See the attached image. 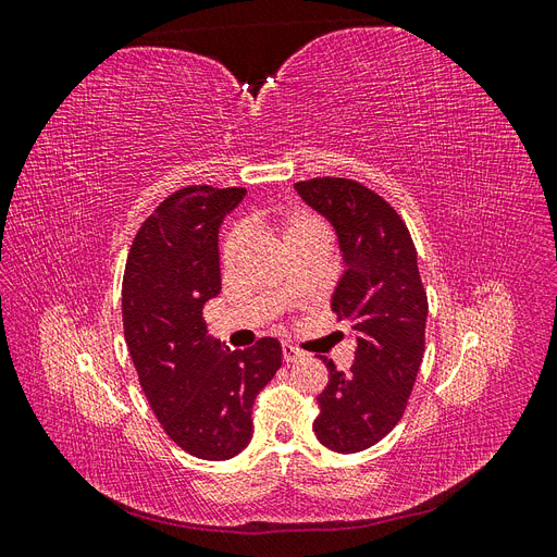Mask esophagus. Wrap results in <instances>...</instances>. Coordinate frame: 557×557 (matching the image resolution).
<instances>
[{
	"instance_id": "1",
	"label": "esophagus",
	"mask_w": 557,
	"mask_h": 557,
	"mask_svg": "<svg viewBox=\"0 0 557 557\" xmlns=\"http://www.w3.org/2000/svg\"><path fill=\"white\" fill-rule=\"evenodd\" d=\"M281 352H283V360H285V362H297L301 356H305V352H301V350L295 348V346H290V344H283V346H281Z\"/></svg>"
}]
</instances>
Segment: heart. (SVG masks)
<instances>
[{"instance_id": "1", "label": "heart", "mask_w": 557, "mask_h": 557, "mask_svg": "<svg viewBox=\"0 0 557 557\" xmlns=\"http://www.w3.org/2000/svg\"><path fill=\"white\" fill-rule=\"evenodd\" d=\"M267 223L281 234L283 244L288 248L299 242H307V239L327 237L325 223L320 221L318 215H313L311 211H305V209L274 211L267 215ZM242 250H244V234L234 230L227 234V237L223 239V246H221V264L225 272H230V269L237 264Z\"/></svg>"}]
</instances>
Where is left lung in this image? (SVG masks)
<instances>
[{
  "instance_id": "left-lung-1",
  "label": "left lung",
  "mask_w": 557,
  "mask_h": 557,
  "mask_svg": "<svg viewBox=\"0 0 557 557\" xmlns=\"http://www.w3.org/2000/svg\"><path fill=\"white\" fill-rule=\"evenodd\" d=\"M299 197L336 230L346 272L332 295L336 320L356 332L350 372L323 358L330 381L313 430L336 453L379 444L407 409L425 352L428 293L401 215L367 185L323 176L295 183Z\"/></svg>"
}]
</instances>
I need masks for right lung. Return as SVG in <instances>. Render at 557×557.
<instances>
[{
	"mask_svg": "<svg viewBox=\"0 0 557 557\" xmlns=\"http://www.w3.org/2000/svg\"><path fill=\"white\" fill-rule=\"evenodd\" d=\"M244 188L188 185L150 213L123 276L125 342L141 391L170 440L201 460H230L252 436V401L281 367L272 336L227 350L205 323L221 293L218 227Z\"/></svg>",
	"mask_w": 557,
	"mask_h": 557,
	"instance_id": "add662e5",
	"label": "right lung"
}]
</instances>
